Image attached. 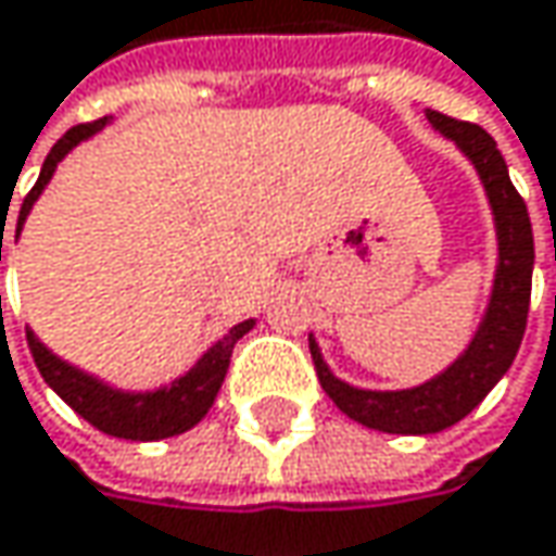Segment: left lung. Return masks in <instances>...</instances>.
I'll list each match as a JSON object with an SVG mask.
<instances>
[{
  "instance_id": "obj_1",
  "label": "left lung",
  "mask_w": 556,
  "mask_h": 556,
  "mask_svg": "<svg viewBox=\"0 0 556 556\" xmlns=\"http://www.w3.org/2000/svg\"><path fill=\"white\" fill-rule=\"evenodd\" d=\"M427 117L429 124L442 136H448L478 168L490 210H493V223H496L500 264H496L490 305L475 340L442 376L424 381L417 388L366 391V388H353L337 379L328 369V363L321 359L315 337H308L315 372L330 401L350 420L379 429V432H397V435H429V432L455 427L490 394V388L506 376V369L513 366L519 353L526 321H529L531 267H534L529 210L509 180L506 162L493 136L478 124L455 121L439 111H427Z\"/></svg>"
}]
</instances>
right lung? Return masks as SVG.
<instances>
[{
    "label": "right lung",
    "instance_id": "add662e5",
    "mask_svg": "<svg viewBox=\"0 0 556 556\" xmlns=\"http://www.w3.org/2000/svg\"><path fill=\"white\" fill-rule=\"evenodd\" d=\"M108 124V117L101 121H91V124H78L73 127L47 155L43 168L37 184L30 187V193L22 203V213H18V231L25 226L27 213L34 206V200L43 193L47 180L53 177L56 165L70 155V149H76L81 139L94 136L98 129ZM0 251H2V235H0ZM2 257V254H0ZM254 328V321H241L228 330L219 343H213L200 359L197 366L175 379L168 388H159V391H117L104 381H98L94 376L81 372L76 366L63 363L60 356H53L37 337L34 330H27V346H30V356L40 369L43 381L76 410L81 420H88L94 429L108 432V435H117V439H132V442H152V439H168V435H180L190 427H197L206 410L213 407L223 381H226L228 363H231V350L235 343Z\"/></svg>",
    "mask_w": 556,
    "mask_h": 556
}]
</instances>
